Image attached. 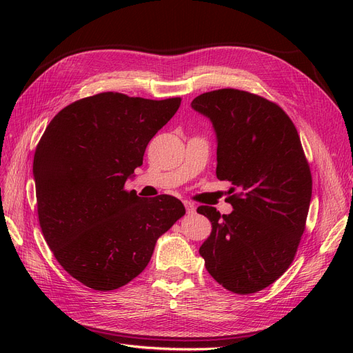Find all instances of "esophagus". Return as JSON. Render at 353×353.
Instances as JSON below:
<instances>
[{
	"instance_id": "obj_1",
	"label": "esophagus",
	"mask_w": 353,
	"mask_h": 353,
	"mask_svg": "<svg viewBox=\"0 0 353 353\" xmlns=\"http://www.w3.org/2000/svg\"><path fill=\"white\" fill-rule=\"evenodd\" d=\"M184 208H186V212L188 213H194L196 210V206L193 201H189V200H184Z\"/></svg>"
}]
</instances>
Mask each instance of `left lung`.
<instances>
[{
    "instance_id": "1",
    "label": "left lung",
    "mask_w": 353,
    "mask_h": 353,
    "mask_svg": "<svg viewBox=\"0 0 353 353\" xmlns=\"http://www.w3.org/2000/svg\"><path fill=\"white\" fill-rule=\"evenodd\" d=\"M192 107L213 123L216 176L233 186L230 214L197 208L212 221L199 252L225 289L256 293L289 269L305 232L312 174L301 137L282 107L249 91L203 92Z\"/></svg>"
}]
</instances>
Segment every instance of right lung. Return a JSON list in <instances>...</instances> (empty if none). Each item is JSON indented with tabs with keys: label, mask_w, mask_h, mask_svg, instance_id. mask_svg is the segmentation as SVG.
Masks as SVG:
<instances>
[{
	"label": "right lung",
	"mask_w": 353,
	"mask_h": 353,
	"mask_svg": "<svg viewBox=\"0 0 353 353\" xmlns=\"http://www.w3.org/2000/svg\"><path fill=\"white\" fill-rule=\"evenodd\" d=\"M180 103L100 92L64 107L37 144L41 232L57 262L87 288L105 292L133 281L157 239L186 213L173 196L141 200L124 189Z\"/></svg>",
	"instance_id": "add662e5"
}]
</instances>
